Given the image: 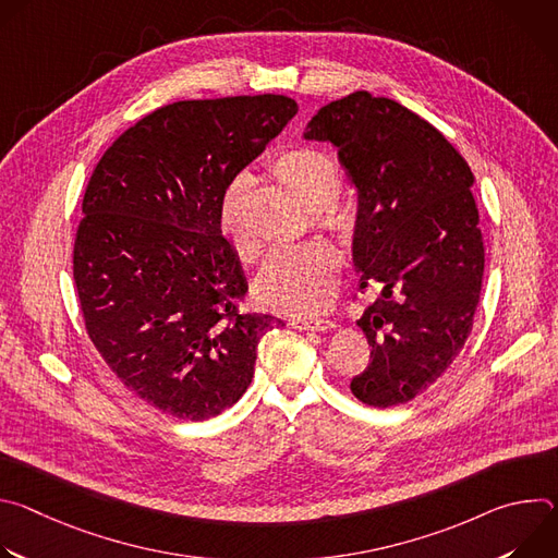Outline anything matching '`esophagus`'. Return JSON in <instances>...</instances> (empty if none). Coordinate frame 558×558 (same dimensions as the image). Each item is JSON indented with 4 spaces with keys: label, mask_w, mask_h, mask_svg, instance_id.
<instances>
[{
    "label": "esophagus",
    "mask_w": 558,
    "mask_h": 558,
    "mask_svg": "<svg viewBox=\"0 0 558 558\" xmlns=\"http://www.w3.org/2000/svg\"><path fill=\"white\" fill-rule=\"evenodd\" d=\"M289 327L298 331H331L336 329V323L327 317H291Z\"/></svg>",
    "instance_id": "1"
}]
</instances>
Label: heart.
Returning a JSON list of instances; mask_svg holds the SVG:
<instances>
[{
    "label": "heart",
    "mask_w": 558,
    "mask_h": 558,
    "mask_svg": "<svg viewBox=\"0 0 558 558\" xmlns=\"http://www.w3.org/2000/svg\"><path fill=\"white\" fill-rule=\"evenodd\" d=\"M271 177L282 190L302 207L311 209L315 222L333 233H349L355 225L351 205L336 196L342 187L340 170L331 158L317 149L300 147L276 156L269 166ZM245 179H235L227 185L218 207V229L235 258L252 263L258 247L241 222V198ZM338 256L320 245H306L267 260L254 280V300L269 311L284 315H315L325 311L338 284Z\"/></svg>",
    "instance_id": "1"
}]
</instances>
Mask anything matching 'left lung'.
<instances>
[{
    "label": "left lung",
    "instance_id": "obj_1",
    "mask_svg": "<svg viewBox=\"0 0 558 558\" xmlns=\"http://www.w3.org/2000/svg\"><path fill=\"white\" fill-rule=\"evenodd\" d=\"M327 141L357 190L353 263L377 300L357 327L371 364L360 402L407 404L463 349L480 304L484 238L463 156L428 121L364 90L317 110L304 130Z\"/></svg>",
    "mask_w": 558,
    "mask_h": 558
}]
</instances>
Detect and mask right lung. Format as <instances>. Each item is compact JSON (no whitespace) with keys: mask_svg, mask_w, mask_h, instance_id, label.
Returning a JSON list of instances; mask_svg holds the SVG:
<instances>
[{"mask_svg":"<svg viewBox=\"0 0 558 558\" xmlns=\"http://www.w3.org/2000/svg\"><path fill=\"white\" fill-rule=\"evenodd\" d=\"M282 95L177 101L128 128L84 194L72 274L86 331L143 402L203 422L241 400L260 338L247 280L218 229L227 185L295 117Z\"/></svg>","mask_w":558,"mask_h":558,"instance_id":"add662e5","label":"right lung"}]
</instances>
